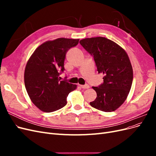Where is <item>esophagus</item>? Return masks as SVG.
I'll use <instances>...</instances> for the list:
<instances>
[{
	"label": "esophagus",
	"mask_w": 156,
	"mask_h": 156,
	"mask_svg": "<svg viewBox=\"0 0 156 156\" xmlns=\"http://www.w3.org/2000/svg\"><path fill=\"white\" fill-rule=\"evenodd\" d=\"M80 87H81L82 88H83V89H87V88H89V85L88 84H81V85H80Z\"/></svg>",
	"instance_id": "esophagus-1"
}]
</instances>
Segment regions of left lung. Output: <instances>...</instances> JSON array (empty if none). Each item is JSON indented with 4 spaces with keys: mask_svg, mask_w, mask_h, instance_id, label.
I'll return each instance as SVG.
<instances>
[{
    "mask_svg": "<svg viewBox=\"0 0 156 156\" xmlns=\"http://www.w3.org/2000/svg\"><path fill=\"white\" fill-rule=\"evenodd\" d=\"M79 43L94 58L98 73L103 74V83L92 87L97 97L90 104L104 112L115 111L125 101L133 81L128 56L120 45L103 37L83 39Z\"/></svg>",
    "mask_w": 156,
    "mask_h": 156,
    "instance_id": "left-lung-1",
    "label": "left lung"
}]
</instances>
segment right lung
<instances>
[{"label": "right lung", "instance_id": "add662e5", "mask_svg": "<svg viewBox=\"0 0 156 156\" xmlns=\"http://www.w3.org/2000/svg\"><path fill=\"white\" fill-rule=\"evenodd\" d=\"M79 39L58 38L40 45L26 65L25 85L32 103L42 111L51 112L64 107L69 92L75 84L61 81L60 75L65 70L66 54L76 46Z\"/></svg>", "mask_w": 156, "mask_h": 156}]
</instances>
